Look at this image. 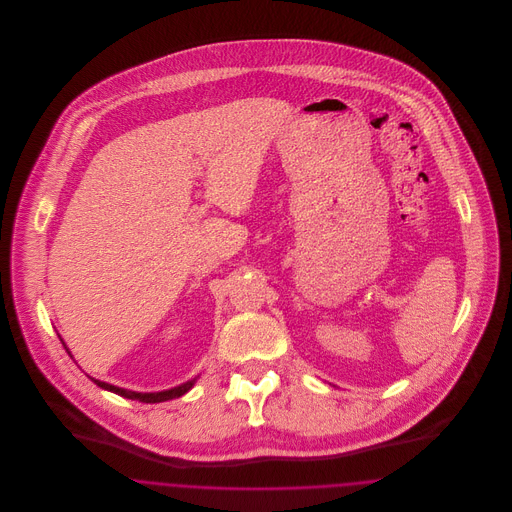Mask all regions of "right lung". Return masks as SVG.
Masks as SVG:
<instances>
[{
	"mask_svg": "<svg viewBox=\"0 0 512 512\" xmlns=\"http://www.w3.org/2000/svg\"><path fill=\"white\" fill-rule=\"evenodd\" d=\"M65 349H67V347H65ZM67 351H69V349H67ZM69 355H71V353H69ZM92 380H94V384H98L101 390L113 391V393H117V395H121V397L136 399V401H142V403H161V401L176 399V397H180V395H184V393H188V391L192 390V386L195 384L194 378V380H190V382H186V384H182V386H176V388H172V390L157 391V393H138V391L122 390V388L111 386V384H107V382H99L96 378H92Z\"/></svg>",
	"mask_w": 512,
	"mask_h": 512,
	"instance_id": "add662e5",
	"label": "right lung"
}]
</instances>
